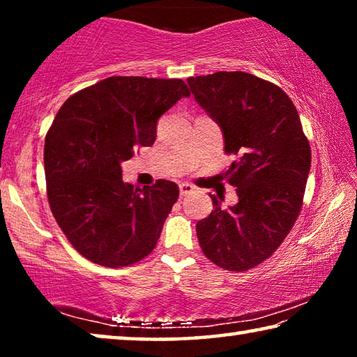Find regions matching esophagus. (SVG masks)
<instances>
[{
    "mask_svg": "<svg viewBox=\"0 0 357 357\" xmlns=\"http://www.w3.org/2000/svg\"><path fill=\"white\" fill-rule=\"evenodd\" d=\"M193 190H195V185H192L189 183H181L179 184V193H181V195H189V193H192Z\"/></svg>",
    "mask_w": 357,
    "mask_h": 357,
    "instance_id": "1",
    "label": "esophagus"
}]
</instances>
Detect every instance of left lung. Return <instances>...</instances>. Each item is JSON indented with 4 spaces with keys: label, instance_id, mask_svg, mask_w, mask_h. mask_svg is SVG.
Wrapping results in <instances>:
<instances>
[{
    "label": "left lung",
    "instance_id": "left-lung-1",
    "mask_svg": "<svg viewBox=\"0 0 357 357\" xmlns=\"http://www.w3.org/2000/svg\"><path fill=\"white\" fill-rule=\"evenodd\" d=\"M193 98L222 129L225 172L238 203L197 223L204 255L223 269L249 271L279 249L302 208L310 144L291 99L277 84L245 72L187 78Z\"/></svg>",
    "mask_w": 357,
    "mask_h": 357
}]
</instances>
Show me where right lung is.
<instances>
[{"instance_id": "1", "label": "right lung", "mask_w": 357, "mask_h": 357, "mask_svg": "<svg viewBox=\"0 0 357 357\" xmlns=\"http://www.w3.org/2000/svg\"><path fill=\"white\" fill-rule=\"evenodd\" d=\"M189 96L178 78L108 77L59 108L44 146L48 203L89 261L123 268L153 252L179 189L165 179L124 183L121 164L151 146L159 118Z\"/></svg>"}]
</instances>
